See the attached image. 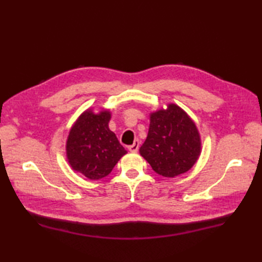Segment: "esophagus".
I'll list each match as a JSON object with an SVG mask.
<instances>
[{"label": "esophagus", "instance_id": "obj_1", "mask_svg": "<svg viewBox=\"0 0 262 262\" xmlns=\"http://www.w3.org/2000/svg\"><path fill=\"white\" fill-rule=\"evenodd\" d=\"M138 147H140V141L136 140L134 142V144H132V145L128 146V149H129V151L133 153H136L138 151Z\"/></svg>", "mask_w": 262, "mask_h": 262}]
</instances>
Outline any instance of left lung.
<instances>
[{
  "label": "left lung",
  "instance_id": "1",
  "mask_svg": "<svg viewBox=\"0 0 262 262\" xmlns=\"http://www.w3.org/2000/svg\"><path fill=\"white\" fill-rule=\"evenodd\" d=\"M202 153L194 121L174 103L149 114V128L140 154L158 174L174 178L190 170Z\"/></svg>",
  "mask_w": 262,
  "mask_h": 262
}]
</instances>
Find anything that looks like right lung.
Segmentation results:
<instances>
[{
  "label": "right lung",
  "instance_id": "add662e5",
  "mask_svg": "<svg viewBox=\"0 0 262 262\" xmlns=\"http://www.w3.org/2000/svg\"><path fill=\"white\" fill-rule=\"evenodd\" d=\"M108 109H86L71 127L66 140V159L74 171L90 180L107 177L127 153L109 129Z\"/></svg>",
  "mask_w": 262,
  "mask_h": 262
}]
</instances>
